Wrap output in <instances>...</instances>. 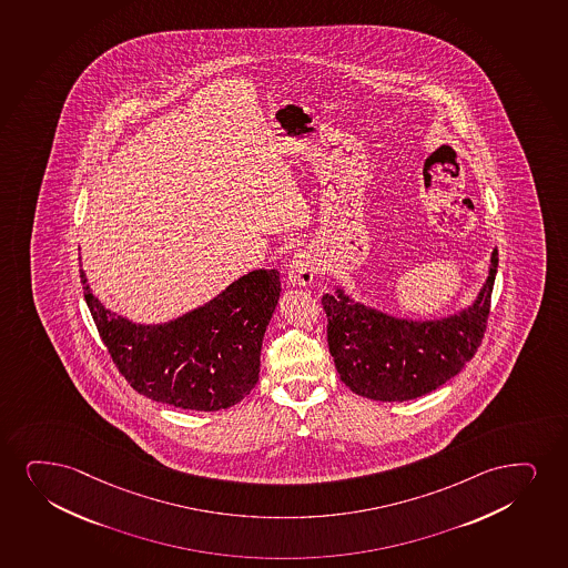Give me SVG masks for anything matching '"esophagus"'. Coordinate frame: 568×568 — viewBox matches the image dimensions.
Returning <instances> with one entry per match:
<instances>
[{
  "mask_svg": "<svg viewBox=\"0 0 568 568\" xmlns=\"http://www.w3.org/2000/svg\"><path fill=\"white\" fill-rule=\"evenodd\" d=\"M317 274V266L312 254L302 251V253L294 254V258L288 264L287 275L288 281L298 287H308L310 283L314 281Z\"/></svg>",
  "mask_w": 568,
  "mask_h": 568,
  "instance_id": "obj_1",
  "label": "esophagus"
}]
</instances>
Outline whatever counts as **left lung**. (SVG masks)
<instances>
[{"mask_svg": "<svg viewBox=\"0 0 568 568\" xmlns=\"http://www.w3.org/2000/svg\"><path fill=\"white\" fill-rule=\"evenodd\" d=\"M496 272L494 248L490 275L475 304L440 322L396 320L352 304L341 288L336 296L323 294L327 343L341 381L365 398L404 402L456 377L483 343Z\"/></svg>", "mask_w": 568, "mask_h": 568, "instance_id": "1", "label": "left lung"}]
</instances>
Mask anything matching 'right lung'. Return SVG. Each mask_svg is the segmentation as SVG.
Returning <instances> with one entry per match:
<instances>
[{
    "instance_id": "right-lung-1",
    "label": "right lung",
    "mask_w": 568,
    "mask_h": 568,
    "mask_svg": "<svg viewBox=\"0 0 568 568\" xmlns=\"http://www.w3.org/2000/svg\"><path fill=\"white\" fill-rule=\"evenodd\" d=\"M84 298L112 364L135 393L154 402L216 412L245 398L258 383L260 351L280 301L275 270H256L203 308L145 327L111 314L80 270Z\"/></svg>"
}]
</instances>
